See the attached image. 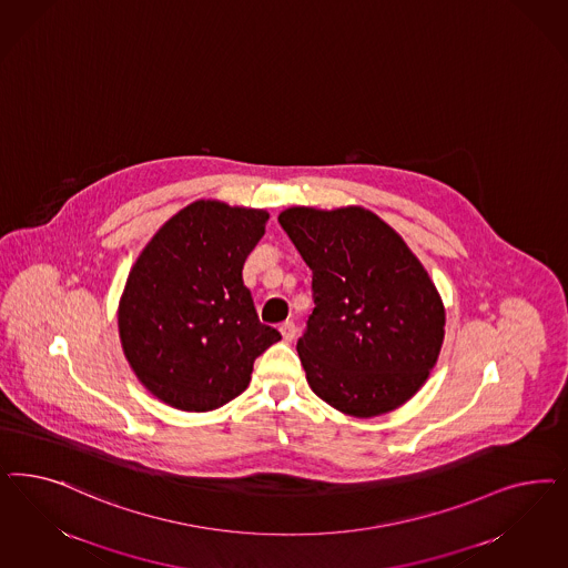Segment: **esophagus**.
Masks as SVG:
<instances>
[{
	"label": "esophagus",
	"instance_id": "esophagus-1",
	"mask_svg": "<svg viewBox=\"0 0 568 568\" xmlns=\"http://www.w3.org/2000/svg\"><path fill=\"white\" fill-rule=\"evenodd\" d=\"M280 334H282V338H284L286 343H291L294 336H296V326H294V322H284V324L280 326Z\"/></svg>",
	"mask_w": 568,
	"mask_h": 568
}]
</instances>
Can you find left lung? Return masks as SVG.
<instances>
[{"label":"left lung","mask_w":568,"mask_h":568,"mask_svg":"<svg viewBox=\"0 0 568 568\" xmlns=\"http://www.w3.org/2000/svg\"><path fill=\"white\" fill-rule=\"evenodd\" d=\"M282 230L313 274L296 351L313 393L353 418L409 402L439 359L445 305L420 258L376 213L291 206Z\"/></svg>","instance_id":"8db88e82"}]
</instances>
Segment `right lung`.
<instances>
[{
    "label": "right lung",
    "mask_w": 568,
    "mask_h": 568,
    "mask_svg": "<svg viewBox=\"0 0 568 568\" xmlns=\"http://www.w3.org/2000/svg\"><path fill=\"white\" fill-rule=\"evenodd\" d=\"M270 213L196 201L135 258L119 301V338L138 381L180 412L239 397L253 364L282 336L258 322L242 267Z\"/></svg>",
    "instance_id": "add662e5"
}]
</instances>
